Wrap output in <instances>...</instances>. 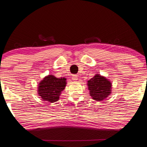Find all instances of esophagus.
Masks as SVG:
<instances>
[{
    "label": "esophagus",
    "instance_id": "obj_1",
    "mask_svg": "<svg viewBox=\"0 0 147 147\" xmlns=\"http://www.w3.org/2000/svg\"><path fill=\"white\" fill-rule=\"evenodd\" d=\"M72 80L73 81H76L78 80V76H77V75H73L72 76Z\"/></svg>",
    "mask_w": 147,
    "mask_h": 147
}]
</instances>
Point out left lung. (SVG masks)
I'll return each instance as SVG.
<instances>
[{"mask_svg":"<svg viewBox=\"0 0 147 147\" xmlns=\"http://www.w3.org/2000/svg\"><path fill=\"white\" fill-rule=\"evenodd\" d=\"M89 94L92 98L96 101L106 99L111 93V83L106 77L96 74L88 81Z\"/></svg>","mask_w":147,"mask_h":147,"instance_id":"left-lung-1","label":"left lung"}]
</instances>
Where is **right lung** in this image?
Listing matches in <instances>:
<instances>
[{
	"mask_svg": "<svg viewBox=\"0 0 147 147\" xmlns=\"http://www.w3.org/2000/svg\"><path fill=\"white\" fill-rule=\"evenodd\" d=\"M66 78H56L52 74L45 77L39 84L38 92L42 100L53 103L58 101L66 86Z\"/></svg>",
	"mask_w": 147,
	"mask_h": 147,
	"instance_id": "add662e5",
	"label": "right lung"
}]
</instances>
